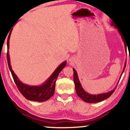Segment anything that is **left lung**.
Masks as SVG:
<instances>
[{"label":"left lung","mask_w":130,"mask_h":130,"mask_svg":"<svg viewBox=\"0 0 130 130\" xmlns=\"http://www.w3.org/2000/svg\"><path fill=\"white\" fill-rule=\"evenodd\" d=\"M113 24V23H111ZM120 35H121V33L119 32ZM122 38L124 41V39L122 37ZM125 47L126 49V45L125 44ZM126 67V63L124 65V70H123V71L122 74H121V76H122L123 73H124L125 68ZM73 71H74V82L75 84V91H76V93L77 95H78L79 97L81 98V99L84 101L86 103H98V102H100L101 101H103V100L107 99L112 95V93L114 92L115 90L116 89V86L115 87V88L113 89L112 91L108 92L107 93H101V94H98V95H92V94H89V93H87L85 91V90L83 89V88H82L81 84H80V82L79 81V79L78 78V75H77V73L76 72V71L74 68H73Z\"/></svg>","instance_id":"1"}]
</instances>
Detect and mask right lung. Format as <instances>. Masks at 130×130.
Masks as SVG:
<instances>
[{"mask_svg": "<svg viewBox=\"0 0 130 130\" xmlns=\"http://www.w3.org/2000/svg\"><path fill=\"white\" fill-rule=\"evenodd\" d=\"M11 32H12V30L9 33L7 40V60L8 67L10 70L15 83L17 85L20 93L27 100L38 102L47 101V100L50 99L55 93V84L56 81L57 80V77L58 76L59 74L60 73V71L63 70L64 67L66 66L67 61L63 62V63L60 64L59 66L56 69L53 73L51 75V76L49 77L47 80H46L45 83L41 86H29V85L23 84L19 79L17 75L15 74L10 64V59H9L8 50H9V42Z\"/></svg>", "mask_w": 130, "mask_h": 130, "instance_id": "obj_1", "label": "right lung"}]
</instances>
